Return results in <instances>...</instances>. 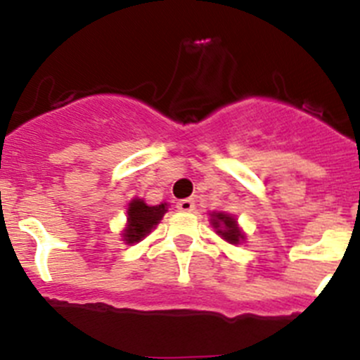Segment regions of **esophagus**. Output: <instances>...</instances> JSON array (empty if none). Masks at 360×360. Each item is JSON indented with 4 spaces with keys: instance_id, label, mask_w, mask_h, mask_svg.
<instances>
[{
    "instance_id": "obj_1",
    "label": "esophagus",
    "mask_w": 360,
    "mask_h": 360,
    "mask_svg": "<svg viewBox=\"0 0 360 360\" xmlns=\"http://www.w3.org/2000/svg\"><path fill=\"white\" fill-rule=\"evenodd\" d=\"M176 209L182 210V212H193L194 210V200L193 198H186V200H180L176 203Z\"/></svg>"
}]
</instances>
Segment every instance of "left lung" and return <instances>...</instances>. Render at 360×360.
<instances>
[{"mask_svg":"<svg viewBox=\"0 0 360 360\" xmlns=\"http://www.w3.org/2000/svg\"><path fill=\"white\" fill-rule=\"evenodd\" d=\"M210 225L214 226L217 236L225 239L230 245H240L246 240V233L240 230L236 217L229 212H212L210 214Z\"/></svg>","mask_w":360,"mask_h":360,"instance_id":"8db88e82","label":"left lung"}]
</instances>
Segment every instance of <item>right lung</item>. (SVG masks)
Instances as JSON below:
<instances>
[{
  "instance_id": "add662e5",
  "label": "right lung",
  "mask_w": 360,
  "mask_h": 360,
  "mask_svg": "<svg viewBox=\"0 0 360 360\" xmlns=\"http://www.w3.org/2000/svg\"><path fill=\"white\" fill-rule=\"evenodd\" d=\"M167 212V203L160 205H148L143 198H134L128 203L127 209V225H124L121 237L127 245L141 243L146 236H150L151 230L160 223L164 214Z\"/></svg>"
}]
</instances>
